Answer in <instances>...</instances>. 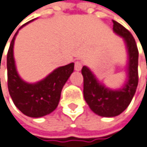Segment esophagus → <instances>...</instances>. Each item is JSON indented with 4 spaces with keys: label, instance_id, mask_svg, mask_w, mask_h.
Listing matches in <instances>:
<instances>
[{
    "label": "esophagus",
    "instance_id": "esophagus-1",
    "mask_svg": "<svg viewBox=\"0 0 147 147\" xmlns=\"http://www.w3.org/2000/svg\"><path fill=\"white\" fill-rule=\"evenodd\" d=\"M82 67H83V63H82L81 62H79V61H77V62L75 63V69H76L77 71H79V70H81Z\"/></svg>",
    "mask_w": 147,
    "mask_h": 147
}]
</instances>
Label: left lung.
Here are the masks:
<instances>
[{
  "label": "left lung",
  "instance_id": "obj_1",
  "mask_svg": "<svg viewBox=\"0 0 147 147\" xmlns=\"http://www.w3.org/2000/svg\"><path fill=\"white\" fill-rule=\"evenodd\" d=\"M113 22L115 33L124 37L129 53V78L125 87L111 90L99 84L91 71L85 66L82 69L84 77V97L90 110L102 117H115L122 113L130 105L139 83V50L130 31L116 21Z\"/></svg>",
  "mask_w": 147,
  "mask_h": 147
}]
</instances>
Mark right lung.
Returning a JSON list of instances; mask_svg holds the SVG:
<instances>
[{"label":"right lung","mask_w":147,"mask_h":147,"mask_svg":"<svg viewBox=\"0 0 147 147\" xmlns=\"http://www.w3.org/2000/svg\"><path fill=\"white\" fill-rule=\"evenodd\" d=\"M17 32L11 41L7 55L8 91L14 104L23 114L31 118H40L57 107L62 89L74 70V63L57 68L36 84L25 83L17 74L13 57L14 42Z\"/></svg>","instance_id":"obj_1"}]
</instances>
